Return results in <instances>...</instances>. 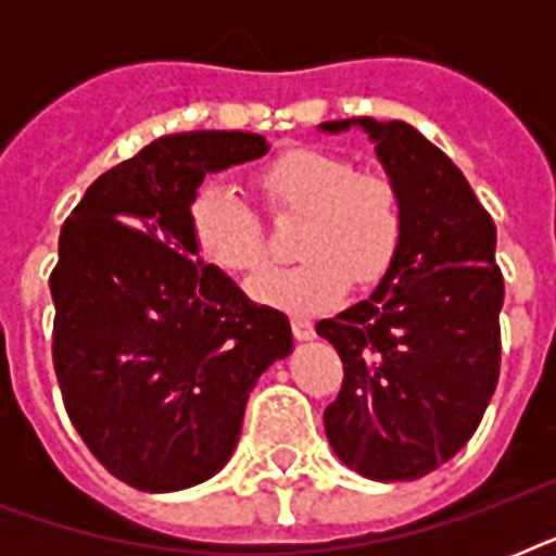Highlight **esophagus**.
I'll return each instance as SVG.
<instances>
[{
  "instance_id": "1",
  "label": "esophagus",
  "mask_w": 556,
  "mask_h": 556,
  "mask_svg": "<svg viewBox=\"0 0 556 556\" xmlns=\"http://www.w3.org/2000/svg\"><path fill=\"white\" fill-rule=\"evenodd\" d=\"M291 331L296 340H312L314 338V323L308 317H294L291 320Z\"/></svg>"
}]
</instances>
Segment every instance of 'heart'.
<instances>
[{
    "label": "heart",
    "instance_id": "b5f03b06",
    "mask_svg": "<svg viewBox=\"0 0 556 556\" xmlns=\"http://www.w3.org/2000/svg\"><path fill=\"white\" fill-rule=\"evenodd\" d=\"M256 185L274 213H303L294 239L303 260L253 279L256 300L317 312L343 296L352 279L371 288L387 277L404 242V201L392 178L300 147L265 164ZM187 222L201 256L227 274H253L268 256L260 218L230 181L201 185Z\"/></svg>",
    "mask_w": 556,
    "mask_h": 556
}]
</instances>
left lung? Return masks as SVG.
<instances>
[{
	"label": "left lung",
	"mask_w": 556,
	"mask_h": 556,
	"mask_svg": "<svg viewBox=\"0 0 556 556\" xmlns=\"http://www.w3.org/2000/svg\"><path fill=\"white\" fill-rule=\"evenodd\" d=\"M361 126L404 201V242L369 300L317 323L343 387L323 421L340 462L375 482L421 479L465 447L500 380L505 282L496 227L453 161L404 121Z\"/></svg>",
	"instance_id": "obj_1"
}]
</instances>
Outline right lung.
<instances>
[{"label": "right lung", "mask_w": 556, "mask_h": 556, "mask_svg": "<svg viewBox=\"0 0 556 556\" xmlns=\"http://www.w3.org/2000/svg\"><path fill=\"white\" fill-rule=\"evenodd\" d=\"M265 152L253 132L164 135L103 173L60 230L48 286L65 413L100 465L138 491L216 476L251 389L294 349L286 314L204 265L187 222L207 173Z\"/></svg>", "instance_id": "right-lung-1"}]
</instances>
